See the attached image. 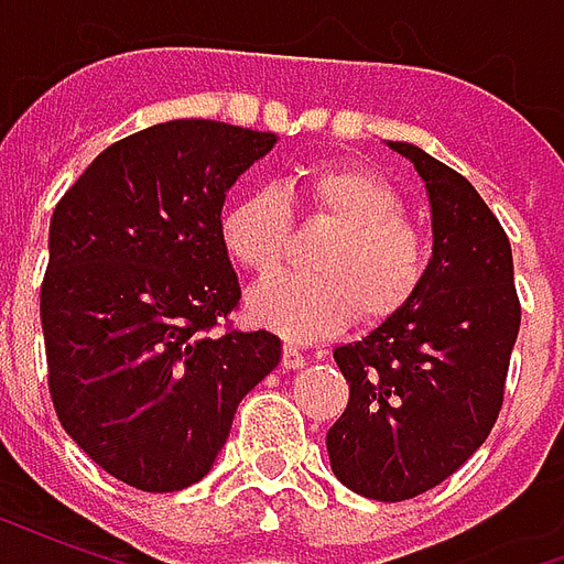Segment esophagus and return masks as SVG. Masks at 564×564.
Returning a JSON list of instances; mask_svg holds the SVG:
<instances>
[{
  "instance_id": "obj_1",
  "label": "esophagus",
  "mask_w": 564,
  "mask_h": 564,
  "mask_svg": "<svg viewBox=\"0 0 564 564\" xmlns=\"http://www.w3.org/2000/svg\"><path fill=\"white\" fill-rule=\"evenodd\" d=\"M281 362H283V368H286V371H295V368L305 366V354H299L293 344H286V347H283Z\"/></svg>"
}]
</instances>
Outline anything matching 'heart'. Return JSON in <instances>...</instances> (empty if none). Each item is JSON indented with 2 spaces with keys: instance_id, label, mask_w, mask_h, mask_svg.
I'll list each match as a JSON object with an SVG mask.
<instances>
[{
  "instance_id": "b5f03b06",
  "label": "heart",
  "mask_w": 564,
  "mask_h": 564,
  "mask_svg": "<svg viewBox=\"0 0 564 564\" xmlns=\"http://www.w3.org/2000/svg\"><path fill=\"white\" fill-rule=\"evenodd\" d=\"M307 214L335 229L307 281L262 286L247 299V317L286 341H317L359 314L378 326L414 302L429 271V247L404 223L399 189L350 162L314 165L299 177ZM290 205L274 189L232 202L220 220L226 253L257 281H274L290 259Z\"/></svg>"
}]
</instances>
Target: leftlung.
I'll use <instances>...</instances> for the list:
<instances>
[{
	"instance_id": "obj_1",
	"label": "left lung",
	"mask_w": 564,
	"mask_h": 564,
	"mask_svg": "<svg viewBox=\"0 0 564 564\" xmlns=\"http://www.w3.org/2000/svg\"><path fill=\"white\" fill-rule=\"evenodd\" d=\"M432 208V259L414 302L335 350L350 402L326 435L335 477L378 501L444 484L501 411L520 299L510 241L459 172L408 141Z\"/></svg>"
}]
</instances>
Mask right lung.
I'll return each mask as SVG.
<instances>
[{
    "label": "right lung",
    "mask_w": 564,
    "mask_h": 564,
    "mask_svg": "<svg viewBox=\"0 0 564 564\" xmlns=\"http://www.w3.org/2000/svg\"><path fill=\"white\" fill-rule=\"evenodd\" d=\"M274 144L220 120L156 123L102 150L51 217V399L72 441L135 489L198 484L241 399L281 362L271 332L208 335L241 299L226 193Z\"/></svg>",
    "instance_id": "1"
}]
</instances>
